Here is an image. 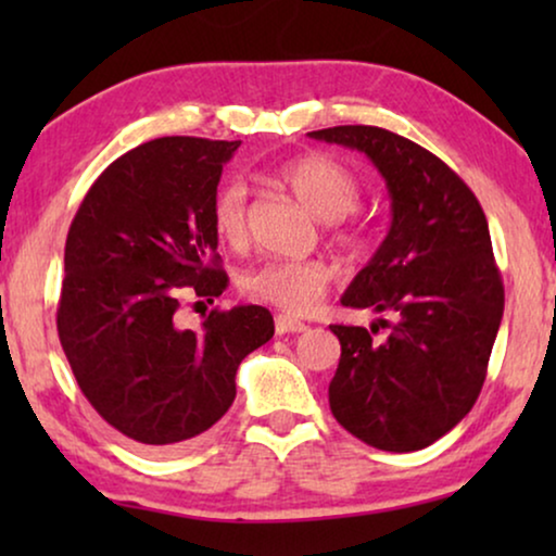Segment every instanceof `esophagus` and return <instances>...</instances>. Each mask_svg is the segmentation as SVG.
<instances>
[{
	"label": "esophagus",
	"instance_id": "34e87169",
	"mask_svg": "<svg viewBox=\"0 0 556 556\" xmlns=\"http://www.w3.org/2000/svg\"><path fill=\"white\" fill-rule=\"evenodd\" d=\"M306 329H308V326L303 324V321H299V318L286 316V314L276 316V331L278 333H301V331H306Z\"/></svg>",
	"mask_w": 556,
	"mask_h": 556
}]
</instances>
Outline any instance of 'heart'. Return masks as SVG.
<instances>
[{"mask_svg": "<svg viewBox=\"0 0 556 556\" xmlns=\"http://www.w3.org/2000/svg\"><path fill=\"white\" fill-rule=\"evenodd\" d=\"M278 177L291 189L303 207L324 223H339L352 215L362 200V181L346 164L326 154H306L280 166ZM212 225L227 242H242L248 235V185L240 177H227L212 197ZM337 238L362 248V230H339ZM331 265L324 261H265L242 276L240 286L248 299L270 303L286 314H308L329 291Z\"/></svg>", "mask_w": 556, "mask_h": 556, "instance_id": "heart-1", "label": "heart"}]
</instances>
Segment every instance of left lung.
I'll return each mask as SVG.
<instances>
[{
    "instance_id": "1",
    "label": "left lung",
    "mask_w": 556,
    "mask_h": 556,
    "mask_svg": "<svg viewBox=\"0 0 556 556\" xmlns=\"http://www.w3.org/2000/svg\"><path fill=\"white\" fill-rule=\"evenodd\" d=\"M311 139L371 159L392 200L390 232L341 303L375 308V329L331 324L341 359L329 405L379 451H422L476 405L504 316L489 223L470 187L420 143L379 126H333Z\"/></svg>"
}]
</instances>
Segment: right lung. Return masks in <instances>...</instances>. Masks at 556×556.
Masks as SVG:
<instances>
[{"label": "right lung", "instance_id": "add662e5", "mask_svg": "<svg viewBox=\"0 0 556 556\" xmlns=\"http://www.w3.org/2000/svg\"><path fill=\"white\" fill-rule=\"evenodd\" d=\"M240 141L164 136L93 181L65 242L58 337L80 392L143 451L164 453L210 430L235 400V375L270 341L263 306L212 308L179 329L181 295L217 299L212 197Z\"/></svg>", "mask_w": 556, "mask_h": 556}]
</instances>
